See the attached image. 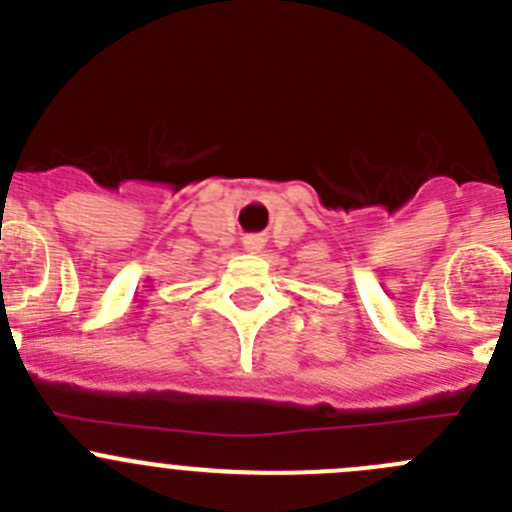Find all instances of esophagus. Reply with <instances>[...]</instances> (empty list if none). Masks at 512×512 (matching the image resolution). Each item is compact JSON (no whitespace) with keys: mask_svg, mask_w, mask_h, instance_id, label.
<instances>
[{"mask_svg":"<svg viewBox=\"0 0 512 512\" xmlns=\"http://www.w3.org/2000/svg\"><path fill=\"white\" fill-rule=\"evenodd\" d=\"M245 245H247V250H257V247H260V245H257V240H247Z\"/></svg>","mask_w":512,"mask_h":512,"instance_id":"34e87169","label":"esophagus"}]
</instances>
